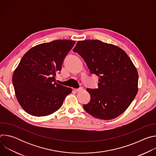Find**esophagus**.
<instances>
[{
    "label": "esophagus",
    "mask_w": 156,
    "mask_h": 156,
    "mask_svg": "<svg viewBox=\"0 0 156 156\" xmlns=\"http://www.w3.org/2000/svg\"><path fill=\"white\" fill-rule=\"evenodd\" d=\"M82 91V89L81 88H79V89H74V91L76 92V93H79L80 91Z\"/></svg>",
    "instance_id": "34e87169"
}]
</instances>
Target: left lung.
Here are the masks:
<instances>
[{
	"label": "left lung",
	"mask_w": 156,
	"mask_h": 156,
	"mask_svg": "<svg viewBox=\"0 0 156 156\" xmlns=\"http://www.w3.org/2000/svg\"><path fill=\"white\" fill-rule=\"evenodd\" d=\"M73 51L83 58L91 73L99 76L98 89H86L91 101L84 109L101 120L120 115L138 91V73L130 58L119 47L99 40L79 41Z\"/></svg>",
	"instance_id": "1"
}]
</instances>
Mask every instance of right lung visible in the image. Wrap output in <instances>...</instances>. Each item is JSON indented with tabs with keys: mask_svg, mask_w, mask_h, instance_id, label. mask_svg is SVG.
<instances>
[{
	"mask_svg": "<svg viewBox=\"0 0 156 156\" xmlns=\"http://www.w3.org/2000/svg\"><path fill=\"white\" fill-rule=\"evenodd\" d=\"M75 43L62 39L40 44L22 57L12 81L16 99L28 114L36 117L51 115L72 93V88L57 84L55 76Z\"/></svg>",
	"mask_w": 156,
	"mask_h": 156,
	"instance_id": "add662e5",
	"label": "right lung"
}]
</instances>
